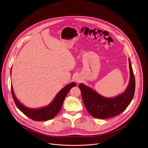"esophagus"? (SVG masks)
<instances>
[{
  "instance_id": "esophagus-1",
  "label": "esophagus",
  "mask_w": 148,
  "mask_h": 148,
  "mask_svg": "<svg viewBox=\"0 0 148 148\" xmlns=\"http://www.w3.org/2000/svg\"><path fill=\"white\" fill-rule=\"evenodd\" d=\"M82 80V78H81V77H76V78H75V81H76V82H77V83H80Z\"/></svg>"
}]
</instances>
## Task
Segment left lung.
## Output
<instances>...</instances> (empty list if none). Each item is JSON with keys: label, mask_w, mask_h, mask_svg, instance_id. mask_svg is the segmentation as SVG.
<instances>
[{"label": "left lung", "mask_w": 148, "mask_h": 148, "mask_svg": "<svg viewBox=\"0 0 148 148\" xmlns=\"http://www.w3.org/2000/svg\"><path fill=\"white\" fill-rule=\"evenodd\" d=\"M129 60L130 79L124 92L113 97H106L97 93L94 89L80 83L83 102L88 112L94 117L99 119L111 118L121 114L127 108L132 100L135 92L136 82Z\"/></svg>", "instance_id": "left-lung-1"}]
</instances>
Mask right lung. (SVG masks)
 I'll return each mask as SVG.
<instances>
[{
	"label": "right lung",
	"instance_id": "add662e5",
	"mask_svg": "<svg viewBox=\"0 0 148 148\" xmlns=\"http://www.w3.org/2000/svg\"><path fill=\"white\" fill-rule=\"evenodd\" d=\"M12 67L11 68L12 73ZM77 86V84L72 82L65 86L61 89L59 92L56 95L53 101L46 106L38 108H31L24 106L16 97L13 88L11 85L12 94L15 103L19 110L28 117L36 121H45L55 117L58 113L63 105L65 97L69 90L74 86Z\"/></svg>",
	"mask_w": 148,
	"mask_h": 148
}]
</instances>
